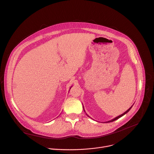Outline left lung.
I'll return each instance as SVG.
<instances>
[{
	"label": "left lung",
	"instance_id": "8db88e82",
	"mask_svg": "<svg viewBox=\"0 0 154 154\" xmlns=\"http://www.w3.org/2000/svg\"><path fill=\"white\" fill-rule=\"evenodd\" d=\"M133 106H132L130 108H129V109H128L127 111H126L125 112H124L123 114H122L121 115H120V116H117V117H115V118H114L113 119H112V120H111V121H107V122H113V121H116V120H117V119H118L119 118H120V117H121L122 116H123L124 115H125V114H127L130 110H131V108H132V107ZM83 109H84V107H83ZM84 111H85V109H84ZM86 115L88 116H89L87 114H86Z\"/></svg>",
	"mask_w": 154,
	"mask_h": 154
}]
</instances>
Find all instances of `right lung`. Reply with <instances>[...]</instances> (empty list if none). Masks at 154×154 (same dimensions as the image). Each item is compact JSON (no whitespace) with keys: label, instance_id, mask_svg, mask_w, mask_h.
<instances>
[{"label":"right lung","instance_id":"add662e5","mask_svg":"<svg viewBox=\"0 0 154 154\" xmlns=\"http://www.w3.org/2000/svg\"><path fill=\"white\" fill-rule=\"evenodd\" d=\"M71 87H72V86H71ZM71 88H70V89H71Z\"/></svg>","mask_w":154,"mask_h":154}]
</instances>
